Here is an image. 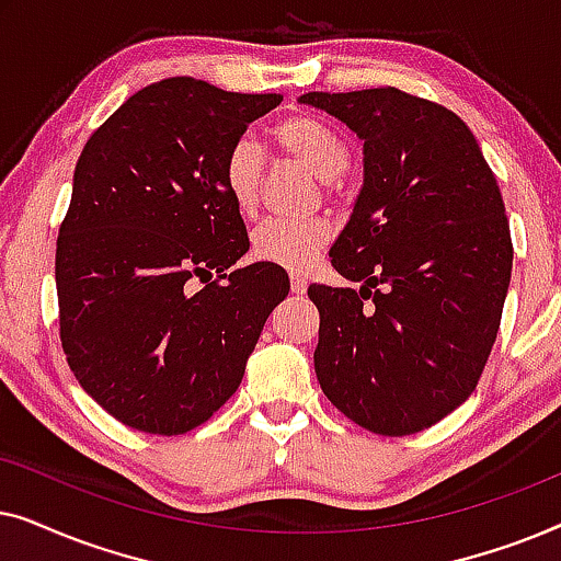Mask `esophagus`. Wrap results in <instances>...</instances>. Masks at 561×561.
<instances>
[{"label": "esophagus", "mask_w": 561, "mask_h": 561, "mask_svg": "<svg viewBox=\"0 0 561 561\" xmlns=\"http://www.w3.org/2000/svg\"><path fill=\"white\" fill-rule=\"evenodd\" d=\"M290 290L294 294H306V278L298 273H290Z\"/></svg>", "instance_id": "obj_1"}]
</instances>
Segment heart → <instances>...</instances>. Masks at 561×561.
I'll return each instance as SVG.
<instances>
[{
    "label": "heart",
    "mask_w": 561,
    "mask_h": 561,
    "mask_svg": "<svg viewBox=\"0 0 561 561\" xmlns=\"http://www.w3.org/2000/svg\"><path fill=\"white\" fill-rule=\"evenodd\" d=\"M273 140L290 158L301 160L311 173H317L327 188H334L340 175L350 168L352 152L344 137L329 122L313 114H290L273 127ZM265 156L252 137H240L227 150L221 165V181L240 214L257 209L263 191ZM329 227L321 219H283L273 217L257 225L252 232V252L257 260L280 265L286 271H304L324 250Z\"/></svg>",
    "instance_id": "obj_1"
}]
</instances>
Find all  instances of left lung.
<instances>
[{"mask_svg":"<svg viewBox=\"0 0 561 561\" xmlns=\"http://www.w3.org/2000/svg\"><path fill=\"white\" fill-rule=\"evenodd\" d=\"M301 104L365 142L363 188L329 250L363 288H309L319 386L367 432H424L472 396L501 327L513 267L501 188L447 106L396 87Z\"/></svg>","mask_w":561,"mask_h":561,"instance_id":"left-lung-1","label":"left lung"}]
</instances>
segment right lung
<instances>
[{
    "label": "right lung",
    "instance_id": "obj_1",
    "mask_svg": "<svg viewBox=\"0 0 561 561\" xmlns=\"http://www.w3.org/2000/svg\"><path fill=\"white\" fill-rule=\"evenodd\" d=\"M280 102L175 76L83 145L56 248L60 344L81 388L137 432L209 421L288 296L280 265L229 271L250 240L221 181L227 150Z\"/></svg>",
    "mask_w": 561,
    "mask_h": 561
}]
</instances>
